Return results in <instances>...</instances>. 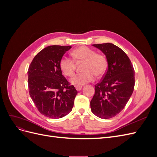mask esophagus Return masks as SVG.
I'll return each instance as SVG.
<instances>
[{"mask_svg":"<svg viewBox=\"0 0 157 157\" xmlns=\"http://www.w3.org/2000/svg\"><path fill=\"white\" fill-rule=\"evenodd\" d=\"M82 86H76V90H77V91H80V90L82 89Z\"/></svg>","mask_w":157,"mask_h":157,"instance_id":"esophagus-1","label":"esophagus"}]
</instances>
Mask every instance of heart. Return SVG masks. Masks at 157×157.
Here are the masks:
<instances>
[{
	"label": "heart",
	"instance_id": "1",
	"mask_svg": "<svg viewBox=\"0 0 157 157\" xmlns=\"http://www.w3.org/2000/svg\"><path fill=\"white\" fill-rule=\"evenodd\" d=\"M73 59L63 57L59 61V67L63 73L67 77H73L76 71V63L84 62L83 72L75 75L71 82L76 86H82L94 80L95 75L101 77L107 68V59L105 55L86 46H81L71 52Z\"/></svg>",
	"mask_w": 157,
	"mask_h": 157
}]
</instances>
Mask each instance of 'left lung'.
I'll list each match as a JSON object with an SVG mask.
<instances>
[{
  "instance_id": "obj_1",
  "label": "left lung",
  "mask_w": 157,
  "mask_h": 157,
  "mask_svg": "<svg viewBox=\"0 0 157 157\" xmlns=\"http://www.w3.org/2000/svg\"><path fill=\"white\" fill-rule=\"evenodd\" d=\"M105 55L108 68L101 81L95 86L90 101L92 112L108 119L126 106L134 91L135 73L130 59L119 47L111 43L92 44Z\"/></svg>"
}]
</instances>
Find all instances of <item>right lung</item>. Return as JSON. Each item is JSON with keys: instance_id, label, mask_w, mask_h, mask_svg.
Instances as JSON below:
<instances>
[{"instance_id": "1", "label": "right lung", "mask_w": 157, "mask_h": 157, "mask_svg": "<svg viewBox=\"0 0 157 157\" xmlns=\"http://www.w3.org/2000/svg\"><path fill=\"white\" fill-rule=\"evenodd\" d=\"M71 46L46 47L33 58L27 71L29 95L45 117L60 118L72 111L77 94L62 75L59 61Z\"/></svg>"}]
</instances>
